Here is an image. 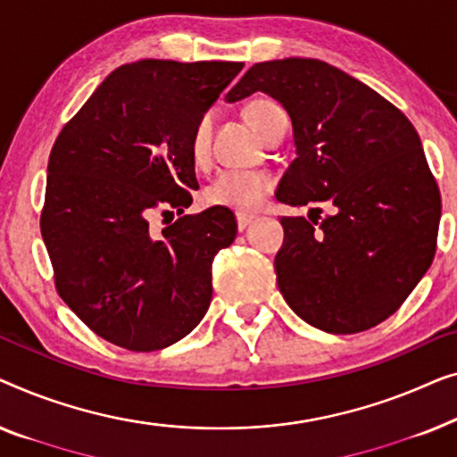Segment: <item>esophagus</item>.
I'll list each match as a JSON object with an SVG mask.
<instances>
[{
    "mask_svg": "<svg viewBox=\"0 0 457 457\" xmlns=\"http://www.w3.org/2000/svg\"><path fill=\"white\" fill-rule=\"evenodd\" d=\"M253 220H254V217H253V215H246V213H237V215H236V221H237V229H240V231H244V229H246V228L250 226V223H253Z\"/></svg>",
    "mask_w": 457,
    "mask_h": 457,
    "instance_id": "34e87169",
    "label": "esophagus"
}]
</instances>
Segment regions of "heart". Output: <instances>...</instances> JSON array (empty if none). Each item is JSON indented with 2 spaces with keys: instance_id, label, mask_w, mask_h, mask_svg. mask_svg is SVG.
<instances>
[{
  "instance_id": "1",
  "label": "heart",
  "mask_w": 457,
  "mask_h": 457,
  "mask_svg": "<svg viewBox=\"0 0 457 457\" xmlns=\"http://www.w3.org/2000/svg\"><path fill=\"white\" fill-rule=\"evenodd\" d=\"M244 118L253 130L261 138L267 137L271 128L287 118L286 109L278 101L269 97H256L244 105ZM211 128H213V118L211 113H204L196 120L195 128L190 134V159L195 165H204L209 159V145H211ZM273 186V178L265 171H221L217 173L207 188H204V203L211 207H223L237 211V213H248L259 207L262 198L269 195Z\"/></svg>"
}]
</instances>
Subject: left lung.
I'll return each instance as SVG.
<instances>
[{"instance_id": "obj_1", "label": "left lung", "mask_w": 457, "mask_h": 457, "mask_svg": "<svg viewBox=\"0 0 457 457\" xmlns=\"http://www.w3.org/2000/svg\"><path fill=\"white\" fill-rule=\"evenodd\" d=\"M256 91L290 113L295 159L275 192L292 207L331 204L281 217L275 256L279 292L308 325L348 336L389 319L435 259L441 195L419 132L364 82L308 57L254 63L228 93Z\"/></svg>"}]
</instances>
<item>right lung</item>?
Returning a JSON list of instances; mask_svg holds the SVG:
<instances>
[{
	"label": "right lung",
	"mask_w": 457,
	"mask_h": 457,
	"mask_svg": "<svg viewBox=\"0 0 457 457\" xmlns=\"http://www.w3.org/2000/svg\"><path fill=\"white\" fill-rule=\"evenodd\" d=\"M242 68L126 63L55 138L41 211L55 290L88 329L120 348H167L211 304L213 259L237 226L223 207L182 215L198 188L190 134ZM173 210L180 217L171 227L150 226Z\"/></svg>",
	"instance_id": "1"
}]
</instances>
